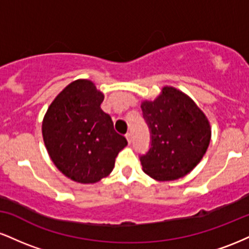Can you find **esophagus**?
Instances as JSON below:
<instances>
[{"label":"esophagus","mask_w":249,"mask_h":249,"mask_svg":"<svg viewBox=\"0 0 249 249\" xmlns=\"http://www.w3.org/2000/svg\"><path fill=\"white\" fill-rule=\"evenodd\" d=\"M125 137H126L128 144H131V133H126V134H125Z\"/></svg>","instance_id":"esophagus-1"}]
</instances>
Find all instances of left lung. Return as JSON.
Instances as JSON below:
<instances>
[{
  "label": "left lung",
  "mask_w": 249,
  "mask_h": 249,
  "mask_svg": "<svg viewBox=\"0 0 249 249\" xmlns=\"http://www.w3.org/2000/svg\"><path fill=\"white\" fill-rule=\"evenodd\" d=\"M151 147L141 157L142 171L157 181L182 178L199 164L211 142V124L196 102L173 87L154 101H142Z\"/></svg>",
  "instance_id": "8db88e82"
}]
</instances>
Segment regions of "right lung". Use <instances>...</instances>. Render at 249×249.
Instances as JSON below:
<instances>
[{
  "instance_id": "1",
  "label": "right lung",
  "mask_w": 249,
  "mask_h": 249,
  "mask_svg": "<svg viewBox=\"0 0 249 249\" xmlns=\"http://www.w3.org/2000/svg\"><path fill=\"white\" fill-rule=\"evenodd\" d=\"M104 93L89 79H76L51 102L42 122V134L51 160L65 177L95 184L115 167L127 145L101 108Z\"/></svg>"
}]
</instances>
